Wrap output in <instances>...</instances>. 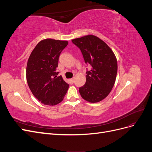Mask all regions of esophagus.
Here are the masks:
<instances>
[{
  "instance_id": "34e87169",
  "label": "esophagus",
  "mask_w": 152,
  "mask_h": 152,
  "mask_svg": "<svg viewBox=\"0 0 152 152\" xmlns=\"http://www.w3.org/2000/svg\"><path fill=\"white\" fill-rule=\"evenodd\" d=\"M69 81H70V84H73V82H74V79H73V78H72V79H71L69 80Z\"/></svg>"
}]
</instances>
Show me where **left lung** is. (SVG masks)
<instances>
[{"label":"left lung","instance_id":"8db88e82","mask_svg":"<svg viewBox=\"0 0 152 152\" xmlns=\"http://www.w3.org/2000/svg\"><path fill=\"white\" fill-rule=\"evenodd\" d=\"M72 41L80 49L85 63L92 66L86 72V84L79 88L82 98L93 103L101 102L115 82L117 58L108 45L96 36L86 35Z\"/></svg>","mask_w":152,"mask_h":152}]
</instances>
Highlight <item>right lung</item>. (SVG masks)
I'll use <instances>...</instances> for the list:
<instances>
[{
  "label": "right lung",
  "instance_id": "add662e5",
  "mask_svg": "<svg viewBox=\"0 0 152 152\" xmlns=\"http://www.w3.org/2000/svg\"><path fill=\"white\" fill-rule=\"evenodd\" d=\"M68 41L47 39L32 50L27 62L26 80L32 94L40 103L54 106L63 100L69 85L58 76L59 57Z\"/></svg>",
  "mask_w": 152,
  "mask_h": 152
}]
</instances>
